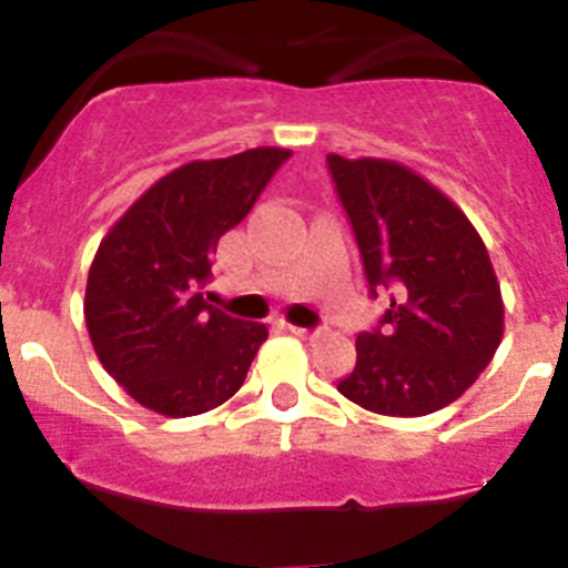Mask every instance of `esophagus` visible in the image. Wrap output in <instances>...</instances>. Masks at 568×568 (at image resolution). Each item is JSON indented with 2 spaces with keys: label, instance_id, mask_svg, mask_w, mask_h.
<instances>
[{
  "label": "esophagus",
  "instance_id": "esophagus-1",
  "mask_svg": "<svg viewBox=\"0 0 568 568\" xmlns=\"http://www.w3.org/2000/svg\"><path fill=\"white\" fill-rule=\"evenodd\" d=\"M287 329L293 332L295 337H301V341H312V337H318V329H304V326H293V324H287Z\"/></svg>",
  "mask_w": 568,
  "mask_h": 568
}]
</instances>
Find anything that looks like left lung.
I'll use <instances>...</instances> for the list:
<instances>
[{
    "mask_svg": "<svg viewBox=\"0 0 568 568\" xmlns=\"http://www.w3.org/2000/svg\"><path fill=\"white\" fill-rule=\"evenodd\" d=\"M357 236L368 287L392 290L379 329L355 341L337 392L383 416H425L459 399L504 337L485 242L454 200L394 160L326 158Z\"/></svg>",
    "mask_w": 568,
    "mask_h": 568,
    "instance_id": "left-lung-1",
    "label": "left lung"
}]
</instances>
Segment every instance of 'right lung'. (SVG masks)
Segmentation results:
<instances>
[{
	"mask_svg": "<svg viewBox=\"0 0 568 568\" xmlns=\"http://www.w3.org/2000/svg\"><path fill=\"white\" fill-rule=\"evenodd\" d=\"M290 149L191 160L109 227L92 258L83 321L98 361L143 408L196 416L242 388L267 326L205 301L216 244L258 200Z\"/></svg>",
	"mask_w": 568,
	"mask_h": 568,
	"instance_id": "obj_1",
	"label": "right lung"
}]
</instances>
